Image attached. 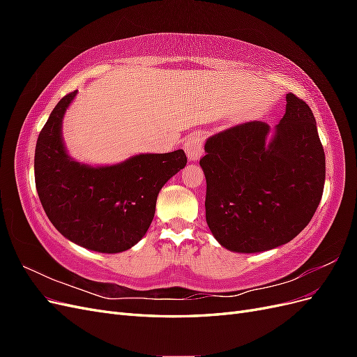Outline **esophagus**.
<instances>
[{
    "mask_svg": "<svg viewBox=\"0 0 357 357\" xmlns=\"http://www.w3.org/2000/svg\"><path fill=\"white\" fill-rule=\"evenodd\" d=\"M185 150L189 160L197 162L202 156V137L199 134H193L190 135L186 142H185Z\"/></svg>",
    "mask_w": 357,
    "mask_h": 357,
    "instance_id": "34e87169",
    "label": "esophagus"
}]
</instances>
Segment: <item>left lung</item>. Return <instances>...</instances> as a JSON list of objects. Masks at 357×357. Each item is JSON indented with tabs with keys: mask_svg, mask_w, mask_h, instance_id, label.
I'll list each match as a JSON object with an SVG mask.
<instances>
[{
	"mask_svg": "<svg viewBox=\"0 0 357 357\" xmlns=\"http://www.w3.org/2000/svg\"><path fill=\"white\" fill-rule=\"evenodd\" d=\"M286 101L274 129L252 121L205 142V219L231 252L259 253L291 241L319 207L326 162L316 119L294 93Z\"/></svg>",
	"mask_w": 357,
	"mask_h": 357,
	"instance_id": "left-lung-1",
	"label": "left lung"
}]
</instances>
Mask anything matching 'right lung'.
Returning a JSON list of instances; mask_svg holds the SVG:
<instances>
[{
    "label": "right lung",
    "mask_w": 357,
    "mask_h": 357,
    "mask_svg": "<svg viewBox=\"0 0 357 357\" xmlns=\"http://www.w3.org/2000/svg\"><path fill=\"white\" fill-rule=\"evenodd\" d=\"M77 95L56 104L36 146V188L52 225L67 240L100 253H121L146 235L159 190L185 168L183 150L139 153L121 164L91 167L63 146L62 119Z\"/></svg>",
    "instance_id": "right-lung-1"
}]
</instances>
